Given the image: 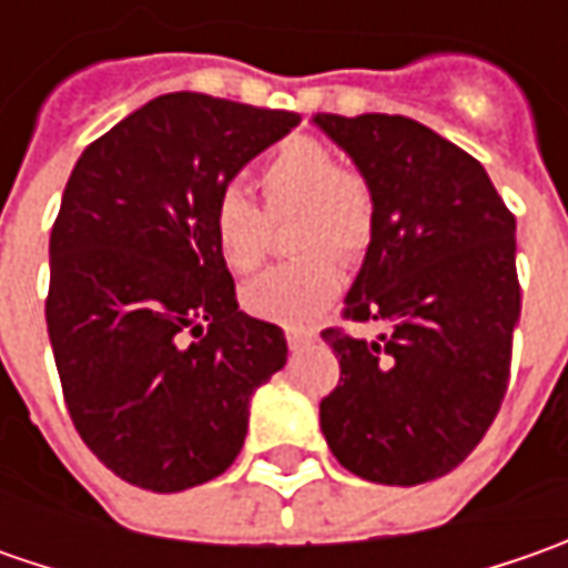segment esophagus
Returning <instances> with one entry per match:
<instances>
[{"label": "esophagus", "instance_id": "34e87169", "mask_svg": "<svg viewBox=\"0 0 568 568\" xmlns=\"http://www.w3.org/2000/svg\"><path fill=\"white\" fill-rule=\"evenodd\" d=\"M310 341H313V332H306V328H287V344H291V351L306 347Z\"/></svg>", "mask_w": 568, "mask_h": 568}]
</instances>
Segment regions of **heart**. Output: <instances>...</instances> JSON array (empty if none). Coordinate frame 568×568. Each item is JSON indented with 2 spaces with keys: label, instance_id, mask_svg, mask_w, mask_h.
Returning <instances> with one entry per match:
<instances>
[{
  "label": "heart",
  "instance_id": "1",
  "mask_svg": "<svg viewBox=\"0 0 568 568\" xmlns=\"http://www.w3.org/2000/svg\"><path fill=\"white\" fill-rule=\"evenodd\" d=\"M270 217H300L294 250L300 258L255 277L243 291L252 316L277 325H310L344 287L341 255L357 258L376 236V195L357 170L338 166L316 139L284 142L258 170ZM211 233L230 272L250 274L265 262L268 219L243 189H224L211 207Z\"/></svg>",
  "mask_w": 568,
  "mask_h": 568
}]
</instances>
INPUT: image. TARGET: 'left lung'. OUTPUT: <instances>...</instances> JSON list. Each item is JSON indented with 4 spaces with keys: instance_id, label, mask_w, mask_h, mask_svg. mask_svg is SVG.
<instances>
[{
    "instance_id": "1",
    "label": "left lung",
    "mask_w": 568,
    "mask_h": 568,
    "mask_svg": "<svg viewBox=\"0 0 568 568\" xmlns=\"http://www.w3.org/2000/svg\"><path fill=\"white\" fill-rule=\"evenodd\" d=\"M376 195V236L344 296L373 341L325 328L341 382L322 436L351 474L388 487L436 480L490 429L521 313L515 217L487 170L407 116L316 113Z\"/></svg>"
}]
</instances>
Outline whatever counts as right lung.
Instances as JSON below:
<instances>
[{"label": "right lung", "instance_id": "right-lung-1", "mask_svg": "<svg viewBox=\"0 0 568 568\" xmlns=\"http://www.w3.org/2000/svg\"><path fill=\"white\" fill-rule=\"evenodd\" d=\"M296 113L176 91L88 144L50 233L47 332L84 446L132 487L180 493L240 455L284 332L236 306L211 233L233 176Z\"/></svg>", "mask_w": 568, "mask_h": 568}]
</instances>
